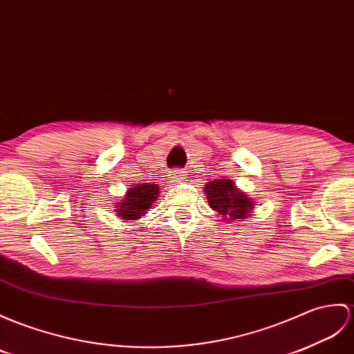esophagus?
I'll return each instance as SVG.
<instances>
[{"mask_svg": "<svg viewBox=\"0 0 354 354\" xmlns=\"http://www.w3.org/2000/svg\"><path fill=\"white\" fill-rule=\"evenodd\" d=\"M185 178H187L185 170H171L170 175H169L170 183H183Z\"/></svg>", "mask_w": 354, "mask_h": 354, "instance_id": "34e87169", "label": "esophagus"}]
</instances>
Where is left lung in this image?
I'll use <instances>...</instances> for the list:
<instances>
[{
  "label": "left lung",
  "instance_id": "obj_1",
  "mask_svg": "<svg viewBox=\"0 0 354 354\" xmlns=\"http://www.w3.org/2000/svg\"><path fill=\"white\" fill-rule=\"evenodd\" d=\"M209 207L218 212L223 221H238L252 216L257 202L238 190L232 179H214L203 187Z\"/></svg>",
  "mask_w": 354,
  "mask_h": 354
}]
</instances>
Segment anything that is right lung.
<instances>
[{
	"label": "right lung",
	"instance_id": "1",
	"mask_svg": "<svg viewBox=\"0 0 354 354\" xmlns=\"http://www.w3.org/2000/svg\"><path fill=\"white\" fill-rule=\"evenodd\" d=\"M160 187L152 183L129 185L123 199L114 205V214L123 221H137L147 214L152 205L157 202Z\"/></svg>",
	"mask_w": 354,
	"mask_h": 354
}]
</instances>
